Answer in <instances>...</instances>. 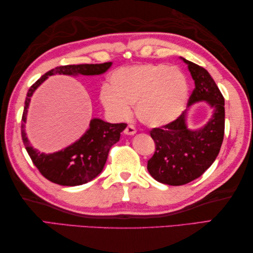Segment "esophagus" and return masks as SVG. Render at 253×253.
<instances>
[{"label": "esophagus", "instance_id": "1", "mask_svg": "<svg viewBox=\"0 0 253 253\" xmlns=\"http://www.w3.org/2000/svg\"><path fill=\"white\" fill-rule=\"evenodd\" d=\"M136 132H137L136 128L133 127V126H131V125H128V126L126 127V129L124 130V133H125V135H128V136H132V135H135Z\"/></svg>", "mask_w": 253, "mask_h": 253}]
</instances>
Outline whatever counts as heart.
<instances>
[{
  "mask_svg": "<svg viewBox=\"0 0 253 253\" xmlns=\"http://www.w3.org/2000/svg\"><path fill=\"white\" fill-rule=\"evenodd\" d=\"M101 91L105 111L116 121H126L130 106L143 125L162 127L176 121L186 106L188 82L179 68L164 64L121 67Z\"/></svg>",
  "mask_w": 253,
  "mask_h": 253,
  "instance_id": "heart-1",
  "label": "heart"
}]
</instances>
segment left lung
I'll list each match as a JSON object with an SVG mask.
<instances>
[{"label": "left lung", "instance_id": "left-lung-1", "mask_svg": "<svg viewBox=\"0 0 253 253\" xmlns=\"http://www.w3.org/2000/svg\"><path fill=\"white\" fill-rule=\"evenodd\" d=\"M195 82V90L188 106L207 102L212 116L206 125L190 129L184 112L168 125L150 131L155 142V152L148 161V170L155 180L170 186L185 185L200 177L213 164L224 138L225 102L207 69L180 57Z\"/></svg>", "mask_w": 253, "mask_h": 253}]
</instances>
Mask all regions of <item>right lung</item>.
<instances>
[{"label": "right lung", "instance_id": "right-lung-1", "mask_svg": "<svg viewBox=\"0 0 253 253\" xmlns=\"http://www.w3.org/2000/svg\"><path fill=\"white\" fill-rule=\"evenodd\" d=\"M112 62L103 64H79L60 66L45 73L31 85L27 92L21 118V138L32 162L46 179L61 186H79L92 180L101 174L113 144L120 140L121 132L126 124H111L101 118H92L89 128L78 140L60 151L40 152L29 142L26 133V122L31 96L35 91L53 75L66 76H96L104 74L112 66Z\"/></svg>", "mask_w": 253, "mask_h": 253}]
</instances>
